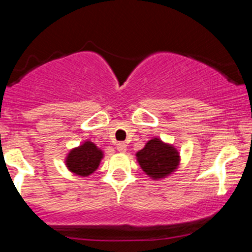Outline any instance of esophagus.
Wrapping results in <instances>:
<instances>
[{
	"label": "esophagus",
	"instance_id": "obj_1",
	"mask_svg": "<svg viewBox=\"0 0 252 252\" xmlns=\"http://www.w3.org/2000/svg\"><path fill=\"white\" fill-rule=\"evenodd\" d=\"M126 148H127V146H126V143H124V142H119L118 144H116V149H118L119 152H126Z\"/></svg>",
	"mask_w": 252,
	"mask_h": 252
}]
</instances>
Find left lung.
<instances>
[{
    "label": "left lung",
    "instance_id": "1",
    "mask_svg": "<svg viewBox=\"0 0 252 252\" xmlns=\"http://www.w3.org/2000/svg\"><path fill=\"white\" fill-rule=\"evenodd\" d=\"M136 157L142 170L154 180L173 173L180 161L178 151L159 138H152L147 142L144 148L137 152Z\"/></svg>",
    "mask_w": 252,
    "mask_h": 252
}]
</instances>
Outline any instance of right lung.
<instances>
[{
    "instance_id": "add662e5",
    "label": "right lung",
    "mask_w": 252,
    "mask_h": 252,
    "mask_svg": "<svg viewBox=\"0 0 252 252\" xmlns=\"http://www.w3.org/2000/svg\"><path fill=\"white\" fill-rule=\"evenodd\" d=\"M103 158V152L91 141L72 149L66 158L69 171L79 176H88L98 169Z\"/></svg>"
}]
</instances>
